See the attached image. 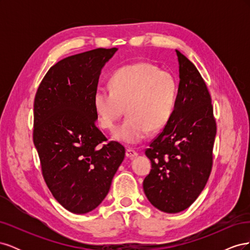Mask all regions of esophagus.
Returning a JSON list of instances; mask_svg holds the SVG:
<instances>
[{
    "label": "esophagus",
    "mask_w": 250,
    "mask_h": 250,
    "mask_svg": "<svg viewBox=\"0 0 250 250\" xmlns=\"http://www.w3.org/2000/svg\"><path fill=\"white\" fill-rule=\"evenodd\" d=\"M126 156L129 158H133L135 156H138V152L132 148H128V149H126Z\"/></svg>",
    "instance_id": "1"
}]
</instances>
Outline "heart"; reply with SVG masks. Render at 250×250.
I'll return each mask as SVG.
<instances>
[{"label": "heart", "instance_id": "obj_1", "mask_svg": "<svg viewBox=\"0 0 250 250\" xmlns=\"http://www.w3.org/2000/svg\"><path fill=\"white\" fill-rule=\"evenodd\" d=\"M178 85L175 77L154 64L140 62L125 65L112 74L109 88L99 87L94 95L98 122L112 130L124 115L128 117L117 128L113 139L135 145L149 131H157L171 119L175 109Z\"/></svg>", "mask_w": 250, "mask_h": 250}]
</instances>
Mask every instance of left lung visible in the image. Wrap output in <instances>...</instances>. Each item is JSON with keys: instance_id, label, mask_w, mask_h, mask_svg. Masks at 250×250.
<instances>
[{"instance_id": "8db88e82", "label": "left lung", "mask_w": 250, "mask_h": 250, "mask_svg": "<svg viewBox=\"0 0 250 250\" xmlns=\"http://www.w3.org/2000/svg\"><path fill=\"white\" fill-rule=\"evenodd\" d=\"M179 85L175 109L145 154L151 161L144 192L168 214L188 208L206 187L213 166L217 132L211 99L196 66L176 50Z\"/></svg>"}]
</instances>
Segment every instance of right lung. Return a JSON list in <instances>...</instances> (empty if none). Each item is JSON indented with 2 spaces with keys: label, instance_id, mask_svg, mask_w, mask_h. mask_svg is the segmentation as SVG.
I'll use <instances>...</instances> for the list:
<instances>
[{
  "label": "right lung",
  "instance_id": "obj_1",
  "mask_svg": "<svg viewBox=\"0 0 250 250\" xmlns=\"http://www.w3.org/2000/svg\"><path fill=\"white\" fill-rule=\"evenodd\" d=\"M117 48H98L50 67L34 99L33 142L44 181L74 214H86L106 197L125 148L96 126L94 95L102 67Z\"/></svg>",
  "mask_w": 250,
  "mask_h": 250
}]
</instances>
